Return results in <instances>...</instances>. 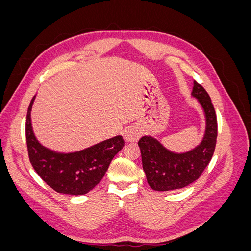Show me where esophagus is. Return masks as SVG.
<instances>
[{
    "label": "esophagus",
    "instance_id": "1",
    "mask_svg": "<svg viewBox=\"0 0 251 251\" xmlns=\"http://www.w3.org/2000/svg\"><path fill=\"white\" fill-rule=\"evenodd\" d=\"M124 138L126 142H137L140 138V132L135 127H130L125 132Z\"/></svg>",
    "mask_w": 251,
    "mask_h": 251
}]
</instances>
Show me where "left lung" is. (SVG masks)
Returning <instances> with one entry per match:
<instances>
[{"instance_id":"obj_1","label":"left lung","mask_w":251,"mask_h":251,"mask_svg":"<svg viewBox=\"0 0 251 251\" xmlns=\"http://www.w3.org/2000/svg\"><path fill=\"white\" fill-rule=\"evenodd\" d=\"M193 96L199 100L206 116V132L200 146L185 154H174L148 136L138 142L142 168L149 185L154 191L169 192L193 183L201 176L214 155L218 136L215 108L206 90L196 80Z\"/></svg>"}]
</instances>
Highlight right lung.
I'll list each match as a JSON object with an SVG mask.
<instances>
[{
	"instance_id": "obj_1",
	"label": "right lung",
	"mask_w": 251,
	"mask_h": 251,
	"mask_svg": "<svg viewBox=\"0 0 251 251\" xmlns=\"http://www.w3.org/2000/svg\"><path fill=\"white\" fill-rule=\"evenodd\" d=\"M34 97L26 118L28 156L34 171L57 193L78 196L92 191L103 178L114 156L125 147L124 138L116 136L72 154H58L47 150L37 142L32 132L30 111Z\"/></svg>"
}]
</instances>
